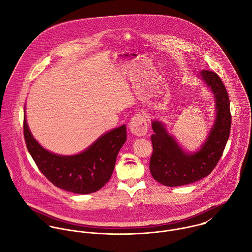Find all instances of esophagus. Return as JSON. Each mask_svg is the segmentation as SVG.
Returning <instances> with one entry per match:
<instances>
[{
	"mask_svg": "<svg viewBox=\"0 0 252 252\" xmlns=\"http://www.w3.org/2000/svg\"><path fill=\"white\" fill-rule=\"evenodd\" d=\"M130 131L139 137H143L147 132V123L144 114H136L129 123Z\"/></svg>",
	"mask_w": 252,
	"mask_h": 252,
	"instance_id": "1",
	"label": "esophagus"
}]
</instances>
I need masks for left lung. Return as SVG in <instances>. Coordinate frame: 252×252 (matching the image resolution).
<instances>
[{"mask_svg": "<svg viewBox=\"0 0 252 252\" xmlns=\"http://www.w3.org/2000/svg\"><path fill=\"white\" fill-rule=\"evenodd\" d=\"M200 76L215 95L216 116L207 140L198 151L185 152L164 124L156 120L151 124L154 133L151 135L153 152L149 170L154 180L166 186L185 185L209 176L222 156L230 135V100L222 80L216 72L207 70L201 71Z\"/></svg>", "mask_w": 252, "mask_h": 252, "instance_id": "8db88e82", "label": "left lung"}]
</instances>
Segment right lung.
Masks as SVG:
<instances>
[{"mask_svg": "<svg viewBox=\"0 0 252 252\" xmlns=\"http://www.w3.org/2000/svg\"><path fill=\"white\" fill-rule=\"evenodd\" d=\"M24 138L28 151L42 173L56 187L75 194L100 190L113 172L116 157L126 142V126L122 125L101 136L83 152L63 156L44 149L31 134L24 115Z\"/></svg>", "mask_w": 252, "mask_h": 252, "instance_id": "obj_1", "label": "right lung"}]
</instances>
